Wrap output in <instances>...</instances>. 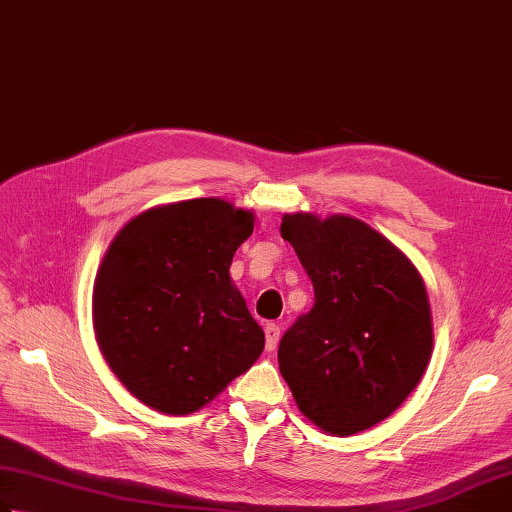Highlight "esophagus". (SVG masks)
Returning a JSON list of instances; mask_svg holds the SVG:
<instances>
[{"label": "esophagus", "instance_id": "obj_1", "mask_svg": "<svg viewBox=\"0 0 512 512\" xmlns=\"http://www.w3.org/2000/svg\"><path fill=\"white\" fill-rule=\"evenodd\" d=\"M279 339H281V326L276 324H267L265 326V348L267 351H276V346H279Z\"/></svg>", "mask_w": 512, "mask_h": 512}]
</instances>
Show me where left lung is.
Listing matches in <instances>:
<instances>
[{"label":"left lung","mask_w":512,"mask_h":512,"mask_svg":"<svg viewBox=\"0 0 512 512\" xmlns=\"http://www.w3.org/2000/svg\"><path fill=\"white\" fill-rule=\"evenodd\" d=\"M281 236L315 288L288 328L279 369L301 414L335 436L389 418L423 378L432 310L414 263L351 215L285 213Z\"/></svg>","instance_id":"left-lung-1"}]
</instances>
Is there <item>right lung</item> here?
I'll list each match as a JSON object with an SVG mask.
<instances>
[{"mask_svg": "<svg viewBox=\"0 0 512 512\" xmlns=\"http://www.w3.org/2000/svg\"><path fill=\"white\" fill-rule=\"evenodd\" d=\"M251 231V211L197 197L139 213L107 247L92 297L96 342L143 405L193 414L261 357L265 333L229 276Z\"/></svg>", "mask_w": 512, "mask_h": 512, "instance_id": "right-lung-1", "label": "right lung"}]
</instances>
